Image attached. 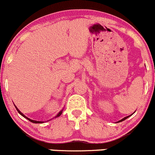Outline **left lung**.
Segmentation results:
<instances>
[{"mask_svg":"<svg viewBox=\"0 0 155 155\" xmlns=\"http://www.w3.org/2000/svg\"><path fill=\"white\" fill-rule=\"evenodd\" d=\"M134 113H135V112H134ZM130 116H132V114H131V115H129V116H127V117H126L123 118V119H122V120H119V121H118V122H117V123H120V122H122V121L125 120H126V119H127V118H128V117H130Z\"/></svg>","mask_w":155,"mask_h":155,"instance_id":"8db88e82","label":"left lung"}]
</instances>
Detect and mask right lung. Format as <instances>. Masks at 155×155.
Returning <instances> with one entry per match:
<instances>
[{
  "mask_svg": "<svg viewBox=\"0 0 155 155\" xmlns=\"http://www.w3.org/2000/svg\"><path fill=\"white\" fill-rule=\"evenodd\" d=\"M15 107H16V110L18 111V113H19V114H20L21 116H22V117H25V119H27V120H29L30 122H31V123H34V124H43V123H44V122H43V121H37V120H31V119H29V118H28V117H25V116L24 115V114H22V113L21 112V111L19 110L18 109L17 107H16V106H15ZM63 110H64V109H62V110H61L60 111V112L58 113V114H57V115L55 116V117H54V118H57V117H60V116H61V114H62V113H63ZM54 118H53V119H54ZM48 121H49V120H48Z\"/></svg>",
  "mask_w": 155,
  "mask_h": 155,
  "instance_id": "right-lung-1",
  "label": "right lung"
}]
</instances>
